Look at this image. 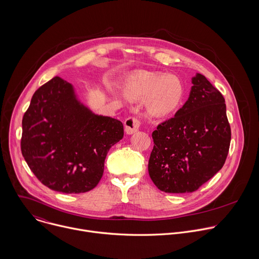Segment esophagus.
I'll use <instances>...</instances> for the list:
<instances>
[{
    "label": "esophagus",
    "instance_id": "esophagus-1",
    "mask_svg": "<svg viewBox=\"0 0 259 259\" xmlns=\"http://www.w3.org/2000/svg\"><path fill=\"white\" fill-rule=\"evenodd\" d=\"M140 120L137 119L136 117H129L125 120L124 125H125V132L127 134H133L139 130L140 127Z\"/></svg>",
    "mask_w": 259,
    "mask_h": 259
}]
</instances>
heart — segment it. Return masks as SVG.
I'll return each instance as SVG.
<instances>
[{
  "label": "heart",
  "instance_id": "heart-1",
  "mask_svg": "<svg viewBox=\"0 0 259 259\" xmlns=\"http://www.w3.org/2000/svg\"><path fill=\"white\" fill-rule=\"evenodd\" d=\"M126 93L133 98L147 99V108L157 116L174 113L184 97V87L175 77L141 71L131 76L126 84Z\"/></svg>",
  "mask_w": 259,
  "mask_h": 259
}]
</instances>
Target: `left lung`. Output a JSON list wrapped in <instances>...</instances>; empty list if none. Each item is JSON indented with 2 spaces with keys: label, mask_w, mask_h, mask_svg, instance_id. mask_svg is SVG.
<instances>
[{
  "label": "left lung",
  "mask_w": 259,
  "mask_h": 259,
  "mask_svg": "<svg viewBox=\"0 0 259 259\" xmlns=\"http://www.w3.org/2000/svg\"><path fill=\"white\" fill-rule=\"evenodd\" d=\"M188 101L152 134L149 174L162 192H196L224 167L231 143L225 98L197 73Z\"/></svg>",
  "instance_id": "1"
}]
</instances>
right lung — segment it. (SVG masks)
Returning <instances> with one entry per match:
<instances>
[{
    "label": "right lung",
    "mask_w": 259,
    "mask_h": 259,
    "mask_svg": "<svg viewBox=\"0 0 259 259\" xmlns=\"http://www.w3.org/2000/svg\"><path fill=\"white\" fill-rule=\"evenodd\" d=\"M124 136L119 120L96 116L72 86L54 77L36 90L22 118L21 153L44 186L63 194L93 190L107 152Z\"/></svg>",
    "instance_id": "right-lung-1"
}]
</instances>
